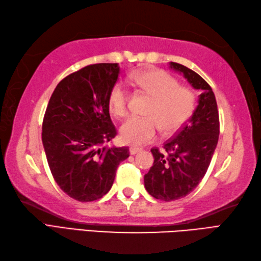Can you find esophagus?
<instances>
[{
  "instance_id": "1",
  "label": "esophagus",
  "mask_w": 261,
  "mask_h": 261,
  "mask_svg": "<svg viewBox=\"0 0 261 261\" xmlns=\"http://www.w3.org/2000/svg\"><path fill=\"white\" fill-rule=\"evenodd\" d=\"M141 151H142L141 147H134V146L129 147V153L132 154V155H135V154H137L138 152H141Z\"/></svg>"
}]
</instances>
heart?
<instances>
[{
    "instance_id": "1",
    "label": "heart",
    "mask_w": 261,
    "mask_h": 261,
    "mask_svg": "<svg viewBox=\"0 0 261 261\" xmlns=\"http://www.w3.org/2000/svg\"><path fill=\"white\" fill-rule=\"evenodd\" d=\"M132 81L154 99L146 110L148 118L133 117L120 127L121 141L140 146L152 142L159 128L164 134H173L186 124L195 110L193 90L180 87L177 79L163 70H147L132 74ZM111 114L123 118L128 114L129 92L123 83H116L109 93Z\"/></svg>"
}]
</instances>
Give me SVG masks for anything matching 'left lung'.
<instances>
[{
  "mask_svg": "<svg viewBox=\"0 0 261 261\" xmlns=\"http://www.w3.org/2000/svg\"><path fill=\"white\" fill-rule=\"evenodd\" d=\"M191 87L199 90L198 106L187 125L163 144L153 147L154 162L144 175V186L154 198L171 201L190 194L204 178L220 135L219 110L210 84L190 68L170 62Z\"/></svg>",
  "mask_w": 261,
  "mask_h": 261,
  "instance_id": "8db88e82",
  "label": "left lung"
}]
</instances>
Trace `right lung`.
<instances>
[{
	"label": "right lung",
	"mask_w": 261,
	"mask_h": 261,
	"mask_svg": "<svg viewBox=\"0 0 261 261\" xmlns=\"http://www.w3.org/2000/svg\"><path fill=\"white\" fill-rule=\"evenodd\" d=\"M117 63L88 65L57 84L42 121L47 162L60 188L73 199L93 201L114 184L128 147L105 146L117 135L109 115V93Z\"/></svg>",
	"instance_id": "add662e5"
}]
</instances>
